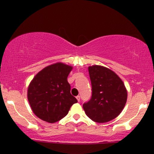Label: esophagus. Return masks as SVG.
<instances>
[{"instance_id":"obj_1","label":"esophagus","mask_w":154,"mask_h":154,"mask_svg":"<svg viewBox=\"0 0 154 154\" xmlns=\"http://www.w3.org/2000/svg\"><path fill=\"white\" fill-rule=\"evenodd\" d=\"M76 98H77V101H78V102L80 101V96H79V95H77V96L76 97Z\"/></svg>"}]
</instances>
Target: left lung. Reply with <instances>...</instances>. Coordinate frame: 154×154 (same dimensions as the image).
I'll use <instances>...</instances> for the list:
<instances>
[{"instance_id":"left-lung-1","label":"left lung","mask_w":154,"mask_h":154,"mask_svg":"<svg viewBox=\"0 0 154 154\" xmlns=\"http://www.w3.org/2000/svg\"><path fill=\"white\" fill-rule=\"evenodd\" d=\"M92 85V97L83 104L90 119L104 123L115 119L123 110L128 98L125 84L114 72L106 67L93 65L88 67Z\"/></svg>"}]
</instances>
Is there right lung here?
Masks as SVG:
<instances>
[{
  "mask_svg": "<svg viewBox=\"0 0 154 154\" xmlns=\"http://www.w3.org/2000/svg\"><path fill=\"white\" fill-rule=\"evenodd\" d=\"M73 67L58 62L46 67L29 83L27 98L33 113L43 121L55 123L68 114L77 102L67 81Z\"/></svg>",
  "mask_w": 154,
  "mask_h": 154,
  "instance_id": "1",
  "label": "right lung"
}]
</instances>
